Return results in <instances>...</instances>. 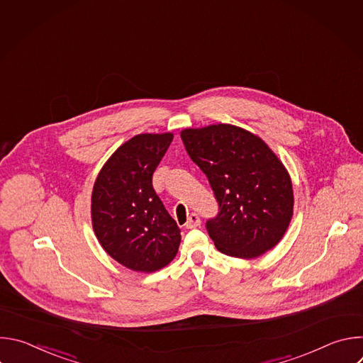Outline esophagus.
<instances>
[{
    "mask_svg": "<svg viewBox=\"0 0 363 363\" xmlns=\"http://www.w3.org/2000/svg\"><path fill=\"white\" fill-rule=\"evenodd\" d=\"M201 225V218L198 217V214L192 213L189 217H188V221L185 223V228L191 230V228H196Z\"/></svg>",
    "mask_w": 363,
    "mask_h": 363,
    "instance_id": "obj_1",
    "label": "esophagus"
}]
</instances>
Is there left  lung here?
Returning <instances> with one entry per match:
<instances>
[{
	"label": "left lung",
	"instance_id": "8db88e82",
	"mask_svg": "<svg viewBox=\"0 0 363 363\" xmlns=\"http://www.w3.org/2000/svg\"><path fill=\"white\" fill-rule=\"evenodd\" d=\"M181 138L218 202V216L205 225L218 251L255 258L277 245L294 198L290 175L267 143L227 123L184 129Z\"/></svg>",
	"mask_w": 363,
	"mask_h": 363
}]
</instances>
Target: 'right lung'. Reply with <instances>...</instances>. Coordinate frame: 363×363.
Returning a JSON list of instances; mask_svg holds the SVG:
<instances>
[{
	"label": "right lung",
	"instance_id": "1",
	"mask_svg": "<svg viewBox=\"0 0 363 363\" xmlns=\"http://www.w3.org/2000/svg\"><path fill=\"white\" fill-rule=\"evenodd\" d=\"M172 133H140L119 146L100 169L91 192L94 234L115 260L140 273L169 264L181 230L152 186Z\"/></svg>",
	"mask_w": 363,
	"mask_h": 363
}]
</instances>
